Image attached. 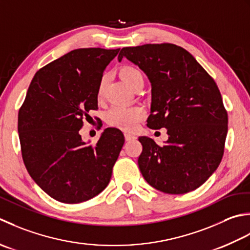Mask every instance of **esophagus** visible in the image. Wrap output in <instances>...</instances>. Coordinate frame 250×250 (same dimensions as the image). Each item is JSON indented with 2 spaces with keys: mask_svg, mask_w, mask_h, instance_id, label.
<instances>
[{
  "mask_svg": "<svg viewBox=\"0 0 250 250\" xmlns=\"http://www.w3.org/2000/svg\"><path fill=\"white\" fill-rule=\"evenodd\" d=\"M136 137L134 135H130V134H125V140L126 141H130L132 139H135Z\"/></svg>",
  "mask_w": 250,
  "mask_h": 250,
  "instance_id": "obj_1",
  "label": "esophagus"
}]
</instances>
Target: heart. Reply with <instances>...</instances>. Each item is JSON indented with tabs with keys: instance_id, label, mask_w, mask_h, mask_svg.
Returning a JSON list of instances; mask_svg holds the SVG:
<instances>
[{
	"instance_id": "1",
	"label": "heart",
	"mask_w": 250,
	"mask_h": 250,
	"mask_svg": "<svg viewBox=\"0 0 250 250\" xmlns=\"http://www.w3.org/2000/svg\"><path fill=\"white\" fill-rule=\"evenodd\" d=\"M120 75L130 88L134 87L137 83L144 82V75L132 65H124L120 70ZM104 84L105 79L103 78L98 86V96L104 94ZM142 118H144V110L140 106L115 105L111 108L106 114V122L109 125L116 127V128L131 131L136 129Z\"/></svg>"
}]
</instances>
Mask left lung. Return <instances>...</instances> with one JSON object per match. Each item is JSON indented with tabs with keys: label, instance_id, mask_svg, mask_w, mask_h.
I'll use <instances>...</instances> for the list:
<instances>
[{
	"label": "left lung",
	"instance_id": "8db88e82",
	"mask_svg": "<svg viewBox=\"0 0 250 250\" xmlns=\"http://www.w3.org/2000/svg\"><path fill=\"white\" fill-rule=\"evenodd\" d=\"M125 57L151 83L147 127L166 128L163 146L139 137V169L146 181L168 194L197 189L215 171L225 151L228 113L218 86L193 56L175 44L124 47Z\"/></svg>",
	"mask_w": 250,
	"mask_h": 250
}]
</instances>
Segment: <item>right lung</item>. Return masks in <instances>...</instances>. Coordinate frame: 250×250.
Listing matches in <instances>:
<instances>
[{"label": "right lung", "instance_id": "right-lung-1", "mask_svg": "<svg viewBox=\"0 0 250 250\" xmlns=\"http://www.w3.org/2000/svg\"><path fill=\"white\" fill-rule=\"evenodd\" d=\"M118 49L71 50L35 73L18 113V132L25 168L54 200L88 201L109 185L124 136L106 128L94 146L79 130L98 109V86Z\"/></svg>", "mask_w": 250, "mask_h": 250}]
</instances>
